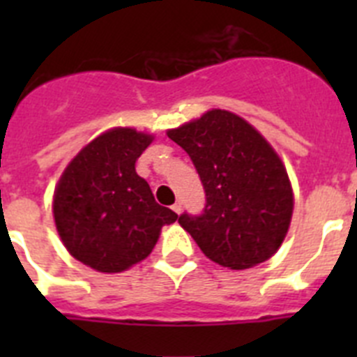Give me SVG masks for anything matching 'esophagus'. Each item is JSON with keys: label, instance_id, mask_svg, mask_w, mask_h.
<instances>
[{"label": "esophagus", "instance_id": "obj_1", "mask_svg": "<svg viewBox=\"0 0 357 357\" xmlns=\"http://www.w3.org/2000/svg\"><path fill=\"white\" fill-rule=\"evenodd\" d=\"M172 209L175 211L176 214H181V213H182V202H176V204H173Z\"/></svg>", "mask_w": 357, "mask_h": 357}]
</instances>
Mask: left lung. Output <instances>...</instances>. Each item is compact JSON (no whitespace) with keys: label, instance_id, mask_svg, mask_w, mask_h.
Masks as SVG:
<instances>
[{"label":"left lung","instance_id":"8db88e82","mask_svg":"<svg viewBox=\"0 0 357 357\" xmlns=\"http://www.w3.org/2000/svg\"><path fill=\"white\" fill-rule=\"evenodd\" d=\"M188 151L206 189L198 216H178L200 250L214 263L245 270L270 259L286 238L293 191L284 164L259 132L229 110L168 130Z\"/></svg>","mask_w":357,"mask_h":357}]
</instances>
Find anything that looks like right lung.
Returning <instances> with one entry per match:
<instances>
[{
    "label": "right lung",
    "instance_id": "right-lung-1",
    "mask_svg": "<svg viewBox=\"0 0 357 357\" xmlns=\"http://www.w3.org/2000/svg\"><path fill=\"white\" fill-rule=\"evenodd\" d=\"M153 135L112 128L78 151L53 195L56 232L69 254L96 272L118 273L146 259L178 214L159 206L135 173Z\"/></svg>",
    "mask_w": 357,
    "mask_h": 357
}]
</instances>
